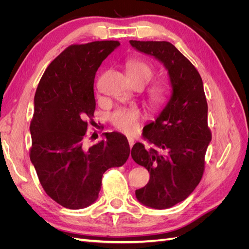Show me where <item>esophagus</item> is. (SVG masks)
Returning <instances> with one entry per match:
<instances>
[{
  "mask_svg": "<svg viewBox=\"0 0 249 249\" xmlns=\"http://www.w3.org/2000/svg\"><path fill=\"white\" fill-rule=\"evenodd\" d=\"M127 141H129V145L132 148L133 145H134V139L132 137H127Z\"/></svg>",
  "mask_w": 249,
  "mask_h": 249,
  "instance_id": "obj_1",
  "label": "esophagus"
}]
</instances>
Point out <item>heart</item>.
I'll use <instances>...</instances> for the list:
<instances>
[{
  "mask_svg": "<svg viewBox=\"0 0 249 249\" xmlns=\"http://www.w3.org/2000/svg\"><path fill=\"white\" fill-rule=\"evenodd\" d=\"M127 76L132 82L146 85L153 77V67L139 59H130L125 63ZM149 99L155 107H160L166 100V90L162 86H154L149 90ZM142 118L141 111L135 106L119 107L110 116L112 124L126 134L136 131Z\"/></svg>",
  "mask_w": 249,
  "mask_h": 249,
  "instance_id": "obj_1",
  "label": "heart"
}]
</instances>
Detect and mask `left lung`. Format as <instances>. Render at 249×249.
<instances>
[{
    "instance_id": "left-lung-1",
    "label": "left lung",
    "mask_w": 249,
    "mask_h": 249,
    "mask_svg": "<svg viewBox=\"0 0 249 249\" xmlns=\"http://www.w3.org/2000/svg\"><path fill=\"white\" fill-rule=\"evenodd\" d=\"M138 52L159 60L168 71L171 96L166 106L143 129L152 147L135 143L131 156L149 172V180L135 194L142 205L168 209L185 200L199 184L205 156L212 139L208 104L197 70L167 41L130 40Z\"/></svg>"
}]
</instances>
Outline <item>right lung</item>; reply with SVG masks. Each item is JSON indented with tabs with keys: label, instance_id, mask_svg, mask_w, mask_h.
Segmentation results:
<instances>
[{
	"label": "right lung",
	"instance_id": "1",
	"mask_svg": "<svg viewBox=\"0 0 249 249\" xmlns=\"http://www.w3.org/2000/svg\"><path fill=\"white\" fill-rule=\"evenodd\" d=\"M119 44L70 46L47 67L36 89L30 159L43 190L67 209L93 203L104 172L123 166L130 156L129 142L118 132L104 133L105 139L88 149L83 145L95 110V72Z\"/></svg>",
	"mask_w": 249,
	"mask_h": 249
}]
</instances>
